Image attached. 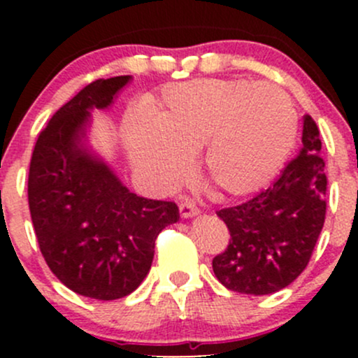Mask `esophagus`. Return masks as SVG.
<instances>
[{"label": "esophagus", "mask_w": 358, "mask_h": 358, "mask_svg": "<svg viewBox=\"0 0 358 358\" xmlns=\"http://www.w3.org/2000/svg\"><path fill=\"white\" fill-rule=\"evenodd\" d=\"M180 215H182V218H194V216L199 215V209H197L196 204L185 201L180 204Z\"/></svg>", "instance_id": "1"}]
</instances>
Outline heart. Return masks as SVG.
I'll use <instances>...</instances> for the list:
<instances>
[{
    "instance_id": "b5f03b06",
    "label": "heart",
    "mask_w": 358,
    "mask_h": 358,
    "mask_svg": "<svg viewBox=\"0 0 358 358\" xmlns=\"http://www.w3.org/2000/svg\"><path fill=\"white\" fill-rule=\"evenodd\" d=\"M298 114L286 92L244 79H196L162 92L149 119H131L124 145L157 185H173L199 150L201 168L229 196H248L277 175L294 147Z\"/></svg>"
}]
</instances>
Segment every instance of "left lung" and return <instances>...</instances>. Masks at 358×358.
Listing matches in <instances>:
<instances>
[{
    "label": "left lung",
    "mask_w": 358,
    "mask_h": 358,
    "mask_svg": "<svg viewBox=\"0 0 358 358\" xmlns=\"http://www.w3.org/2000/svg\"><path fill=\"white\" fill-rule=\"evenodd\" d=\"M319 128L303 117L301 149L282 175L248 202L220 209L230 243L213 258L216 279L241 294H272L306 268L326 220L327 176Z\"/></svg>",
    "instance_id": "8db88e82"
}]
</instances>
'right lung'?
Masks as SVG:
<instances>
[{"label": "right lung", "mask_w": 358, "mask_h": 358, "mask_svg": "<svg viewBox=\"0 0 358 358\" xmlns=\"http://www.w3.org/2000/svg\"><path fill=\"white\" fill-rule=\"evenodd\" d=\"M131 76L96 79L53 114L29 168V211L45 262L86 298H124L142 284L162 229L178 206L133 194L90 143L93 110H106Z\"/></svg>", "instance_id": "add662e5"}]
</instances>
